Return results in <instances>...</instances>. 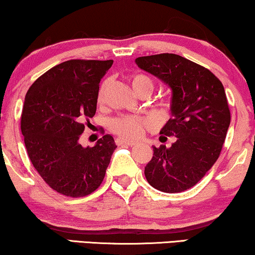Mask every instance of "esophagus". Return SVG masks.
<instances>
[{"instance_id": "1", "label": "esophagus", "mask_w": 255, "mask_h": 255, "mask_svg": "<svg viewBox=\"0 0 255 255\" xmlns=\"http://www.w3.org/2000/svg\"><path fill=\"white\" fill-rule=\"evenodd\" d=\"M116 144L117 145H127V146H135L137 142L130 141V140H125V139H123V138H118L116 140Z\"/></svg>"}]
</instances>
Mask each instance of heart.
<instances>
[{
	"label": "heart",
	"mask_w": 255,
	"mask_h": 255,
	"mask_svg": "<svg viewBox=\"0 0 255 255\" xmlns=\"http://www.w3.org/2000/svg\"><path fill=\"white\" fill-rule=\"evenodd\" d=\"M132 86L135 92L140 94L144 90H153V81L148 76L142 74H135L131 79ZM108 81H104L101 85L97 94V102L103 103L104 96H106ZM155 125V122L151 117H139V116H120L111 121L110 128L114 133L120 135L125 140H135L142 137L146 130L152 128Z\"/></svg>",
	"instance_id": "b5f03b06"
}]
</instances>
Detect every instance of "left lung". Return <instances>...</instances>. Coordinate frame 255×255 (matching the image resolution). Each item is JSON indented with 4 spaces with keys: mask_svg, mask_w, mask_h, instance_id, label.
<instances>
[{
    "mask_svg": "<svg viewBox=\"0 0 255 255\" xmlns=\"http://www.w3.org/2000/svg\"><path fill=\"white\" fill-rule=\"evenodd\" d=\"M135 64L173 90V117L160 133L175 141L169 148L153 147L146 180L163 193L190 189L217 161L228 133L231 114L223 83L208 68L177 54L139 57Z\"/></svg>",
    "mask_w": 255,
    "mask_h": 255,
    "instance_id": "8db88e82",
    "label": "left lung"
}]
</instances>
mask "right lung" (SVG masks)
Here are the masks:
<instances>
[{
    "label": "right lung",
    "mask_w": 255,
    "mask_h": 255,
    "mask_svg": "<svg viewBox=\"0 0 255 255\" xmlns=\"http://www.w3.org/2000/svg\"><path fill=\"white\" fill-rule=\"evenodd\" d=\"M114 60L73 59L39 76L27 90L20 131L34 169L52 189L83 197L101 186L115 149L103 135L94 147L79 139L96 113L101 79Z\"/></svg>",
    "instance_id": "obj_1"
}]
</instances>
